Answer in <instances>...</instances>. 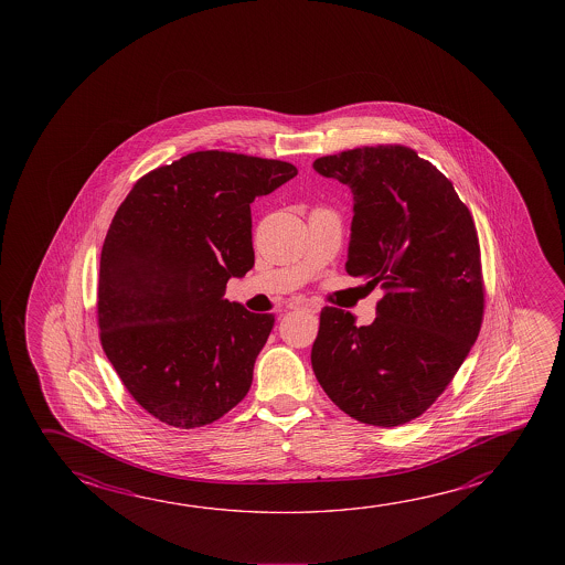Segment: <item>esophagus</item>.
Returning <instances> with one entry per match:
<instances>
[{"label": "esophagus", "mask_w": 565, "mask_h": 565, "mask_svg": "<svg viewBox=\"0 0 565 565\" xmlns=\"http://www.w3.org/2000/svg\"><path fill=\"white\" fill-rule=\"evenodd\" d=\"M289 309H301V311H307V313H317L319 306L313 303V301H291Z\"/></svg>", "instance_id": "34e87169"}]
</instances>
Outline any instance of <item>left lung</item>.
Returning <instances> with one entry per match:
<instances>
[{"mask_svg": "<svg viewBox=\"0 0 565 565\" xmlns=\"http://www.w3.org/2000/svg\"><path fill=\"white\" fill-rule=\"evenodd\" d=\"M313 167L351 186L349 276L384 289L369 327L323 307L315 376L344 414L402 426L444 394L481 331L477 228L454 183L406 146L349 149Z\"/></svg>", "mask_w": 565, "mask_h": 565, "instance_id": "left-lung-1", "label": "left lung"}]
</instances>
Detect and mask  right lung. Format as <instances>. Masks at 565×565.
Returning <instances> with one entry per match:
<instances>
[{"instance_id": "add662e5", "label": "right lung", "mask_w": 565, "mask_h": 565, "mask_svg": "<svg viewBox=\"0 0 565 565\" xmlns=\"http://www.w3.org/2000/svg\"><path fill=\"white\" fill-rule=\"evenodd\" d=\"M296 166L194 151L141 177L111 218L98 279L104 352L139 406L193 429L252 386L274 315L224 299L254 266L250 204Z\"/></svg>"}]
</instances>
